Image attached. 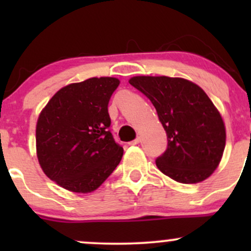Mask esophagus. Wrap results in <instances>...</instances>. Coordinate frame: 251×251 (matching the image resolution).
<instances>
[{
    "label": "esophagus",
    "mask_w": 251,
    "mask_h": 251,
    "mask_svg": "<svg viewBox=\"0 0 251 251\" xmlns=\"http://www.w3.org/2000/svg\"><path fill=\"white\" fill-rule=\"evenodd\" d=\"M139 143H140V138H135L134 140L129 142V145H138Z\"/></svg>",
    "instance_id": "34e87169"
}]
</instances>
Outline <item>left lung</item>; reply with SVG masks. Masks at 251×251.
<instances>
[{
  "label": "left lung",
  "instance_id": "left-lung-1",
  "mask_svg": "<svg viewBox=\"0 0 251 251\" xmlns=\"http://www.w3.org/2000/svg\"><path fill=\"white\" fill-rule=\"evenodd\" d=\"M129 83L149 98L168 135L157 168L184 184L211 176L226 148V127L205 92L181 77L134 76Z\"/></svg>",
  "mask_w": 251,
  "mask_h": 251
}]
</instances>
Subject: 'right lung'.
Here are the masks:
<instances>
[{"label": "right lung", "mask_w": 251, "mask_h": 251, "mask_svg": "<svg viewBox=\"0 0 251 251\" xmlns=\"http://www.w3.org/2000/svg\"><path fill=\"white\" fill-rule=\"evenodd\" d=\"M116 77H91L56 92L37 119L36 151L50 179L86 194L107 179L124 150L111 133L108 102Z\"/></svg>", "instance_id": "obj_1"}]
</instances>
